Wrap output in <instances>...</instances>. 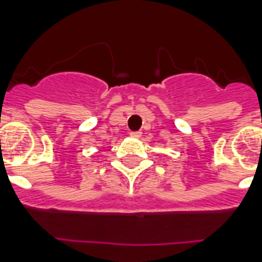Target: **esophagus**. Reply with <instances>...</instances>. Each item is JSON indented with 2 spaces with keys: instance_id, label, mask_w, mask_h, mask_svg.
I'll return each mask as SVG.
<instances>
[{
  "instance_id": "esophagus-1",
  "label": "esophagus",
  "mask_w": 262,
  "mask_h": 262,
  "mask_svg": "<svg viewBox=\"0 0 262 262\" xmlns=\"http://www.w3.org/2000/svg\"><path fill=\"white\" fill-rule=\"evenodd\" d=\"M130 137L139 139V137H141V132H130Z\"/></svg>"
}]
</instances>
